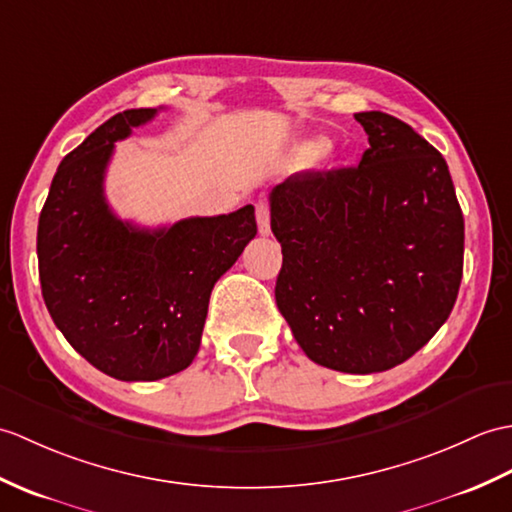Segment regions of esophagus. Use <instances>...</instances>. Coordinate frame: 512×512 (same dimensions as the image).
I'll return each instance as SVG.
<instances>
[{"label": "esophagus", "instance_id": "obj_1", "mask_svg": "<svg viewBox=\"0 0 512 512\" xmlns=\"http://www.w3.org/2000/svg\"><path fill=\"white\" fill-rule=\"evenodd\" d=\"M257 211V227L261 235H268L270 233V209H268V202L266 200H259L255 205Z\"/></svg>", "mask_w": 512, "mask_h": 512}]
</instances>
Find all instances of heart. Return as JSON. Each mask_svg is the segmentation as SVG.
<instances>
[{
	"instance_id": "b5f03b06",
	"label": "heart",
	"mask_w": 512,
	"mask_h": 512,
	"mask_svg": "<svg viewBox=\"0 0 512 512\" xmlns=\"http://www.w3.org/2000/svg\"><path fill=\"white\" fill-rule=\"evenodd\" d=\"M329 150H331V141L325 139V137L303 141V144L296 148V152H294V163L296 165H310L318 159H323Z\"/></svg>"
}]
</instances>
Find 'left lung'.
Instances as JSON below:
<instances>
[{"label":"left lung","mask_w":512,"mask_h":512,"mask_svg":"<svg viewBox=\"0 0 512 512\" xmlns=\"http://www.w3.org/2000/svg\"><path fill=\"white\" fill-rule=\"evenodd\" d=\"M358 168L299 172L270 192L279 312L312 362L382 373L454 310L465 220L443 154L382 111L355 113Z\"/></svg>","instance_id":"8db88e82"}]
</instances>
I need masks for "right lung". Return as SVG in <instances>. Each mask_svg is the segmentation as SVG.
<instances>
[{"instance_id":"right-lung-1","label":"right lung","mask_w":512,"mask_h":512,"mask_svg":"<svg viewBox=\"0 0 512 512\" xmlns=\"http://www.w3.org/2000/svg\"><path fill=\"white\" fill-rule=\"evenodd\" d=\"M159 109H128L58 165L37 231L39 279L54 325L82 358L122 382L183 371L200 349L209 296L257 235L255 207L141 229L104 198L115 141Z\"/></svg>"}]
</instances>
